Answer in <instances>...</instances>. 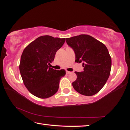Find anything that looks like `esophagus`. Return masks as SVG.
<instances>
[{"label": "esophagus", "instance_id": "esophagus-1", "mask_svg": "<svg viewBox=\"0 0 130 130\" xmlns=\"http://www.w3.org/2000/svg\"><path fill=\"white\" fill-rule=\"evenodd\" d=\"M67 73L70 74V73H71V72H69V71H68V70H67Z\"/></svg>", "mask_w": 130, "mask_h": 130}]
</instances>
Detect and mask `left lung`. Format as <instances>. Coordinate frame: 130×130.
Instances as JSON below:
<instances>
[{"label": "left lung", "instance_id": "left-lung-1", "mask_svg": "<svg viewBox=\"0 0 130 130\" xmlns=\"http://www.w3.org/2000/svg\"><path fill=\"white\" fill-rule=\"evenodd\" d=\"M74 50L75 62H83L84 71L75 72L74 89L83 95L92 96L104 86L111 69V57L104 44L91 36L81 34L66 38Z\"/></svg>", "mask_w": 130, "mask_h": 130}]
</instances>
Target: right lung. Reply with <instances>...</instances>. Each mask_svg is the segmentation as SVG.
<instances>
[{
	"mask_svg": "<svg viewBox=\"0 0 130 130\" xmlns=\"http://www.w3.org/2000/svg\"><path fill=\"white\" fill-rule=\"evenodd\" d=\"M64 42L65 38L43 36L23 50L19 63L21 75L26 88L37 98H50L58 91L60 79L66 72L55 70L49 65Z\"/></svg>",
	"mask_w": 130,
	"mask_h": 130,
	"instance_id": "1",
	"label": "right lung"
}]
</instances>
